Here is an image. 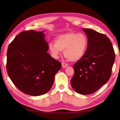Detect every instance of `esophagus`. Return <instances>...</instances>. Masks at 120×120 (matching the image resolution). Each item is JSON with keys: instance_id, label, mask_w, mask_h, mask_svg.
Listing matches in <instances>:
<instances>
[{"instance_id": "34e87169", "label": "esophagus", "mask_w": 120, "mask_h": 120, "mask_svg": "<svg viewBox=\"0 0 120 120\" xmlns=\"http://www.w3.org/2000/svg\"><path fill=\"white\" fill-rule=\"evenodd\" d=\"M68 66V64H67L64 63H62V67H63V68H67Z\"/></svg>"}]
</instances>
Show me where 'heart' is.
I'll list each match as a JSON object with an SVG mask.
<instances>
[{"instance_id":"b5f03b06","label":"heart","mask_w":120,"mask_h":120,"mask_svg":"<svg viewBox=\"0 0 120 120\" xmlns=\"http://www.w3.org/2000/svg\"><path fill=\"white\" fill-rule=\"evenodd\" d=\"M54 43L49 44V49L52 56L57 58L61 51L69 60L75 61L84 55L88 46V39L83 34L68 32L57 35Z\"/></svg>"}]
</instances>
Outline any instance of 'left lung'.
<instances>
[{
  "label": "left lung",
  "instance_id": "obj_1",
  "mask_svg": "<svg viewBox=\"0 0 120 120\" xmlns=\"http://www.w3.org/2000/svg\"><path fill=\"white\" fill-rule=\"evenodd\" d=\"M82 30L87 35L88 46L84 55L74 65L71 83L75 92L85 95L95 93L109 81L115 54L106 35L92 29Z\"/></svg>",
  "mask_w": 120,
  "mask_h": 120
}]
</instances>
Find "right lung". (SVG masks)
<instances>
[{
    "instance_id": "1",
    "label": "right lung",
    "mask_w": 120,
    "mask_h": 120,
    "mask_svg": "<svg viewBox=\"0 0 120 120\" xmlns=\"http://www.w3.org/2000/svg\"><path fill=\"white\" fill-rule=\"evenodd\" d=\"M45 31L27 30L14 38L7 52V71L17 88L32 96L48 93L61 64L48 52Z\"/></svg>"
}]
</instances>
